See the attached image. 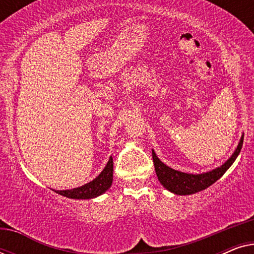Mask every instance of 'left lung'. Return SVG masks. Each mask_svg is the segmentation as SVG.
<instances>
[{
  "label": "left lung",
  "instance_id": "8db88e82",
  "mask_svg": "<svg viewBox=\"0 0 254 254\" xmlns=\"http://www.w3.org/2000/svg\"><path fill=\"white\" fill-rule=\"evenodd\" d=\"M243 140H244V135H242L241 141H239L234 154L231 155V157L223 165H221L220 168L211 170L209 172L199 173V175L185 173L173 170L172 168H170V166L165 165L164 163L161 162V159L156 156L155 151L152 150V159H154L155 171L158 177L159 183L166 190L172 192L173 194H177V195H190V194H194L202 190H206L207 187L213 185L216 180L220 179L224 175L225 171L232 165V163L236 161L239 152H241Z\"/></svg>",
  "mask_w": 254,
  "mask_h": 254
}]
</instances>
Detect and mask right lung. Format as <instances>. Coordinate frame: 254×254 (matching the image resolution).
<instances>
[{
	"mask_svg": "<svg viewBox=\"0 0 254 254\" xmlns=\"http://www.w3.org/2000/svg\"><path fill=\"white\" fill-rule=\"evenodd\" d=\"M113 180V158L110 157L109 162L100 175L96 177L92 182H90L81 187H76L71 190H55L60 195L70 199H93V197L102 195L112 185Z\"/></svg>",
	"mask_w": 254,
	"mask_h": 254,
	"instance_id": "right-lung-1",
	"label": "right lung"
}]
</instances>
